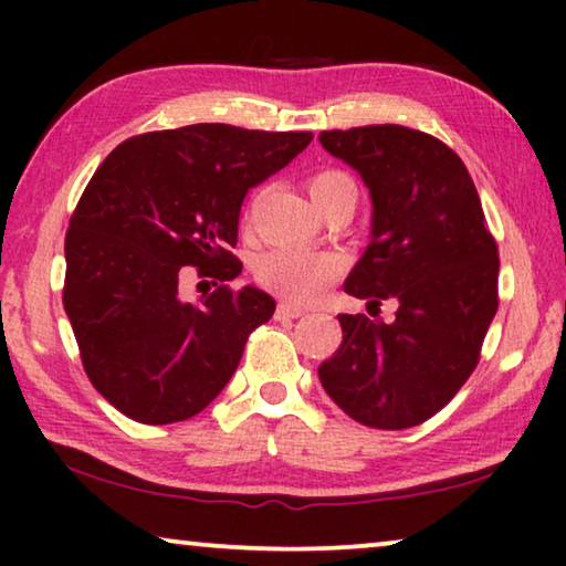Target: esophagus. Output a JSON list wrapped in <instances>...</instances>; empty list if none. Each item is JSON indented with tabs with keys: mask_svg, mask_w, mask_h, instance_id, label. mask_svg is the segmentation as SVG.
Segmentation results:
<instances>
[{
	"mask_svg": "<svg viewBox=\"0 0 566 566\" xmlns=\"http://www.w3.org/2000/svg\"><path fill=\"white\" fill-rule=\"evenodd\" d=\"M304 314H306V308L293 306V304H289V301H281V304H277V319H298V316H304Z\"/></svg>",
	"mask_w": 566,
	"mask_h": 566,
	"instance_id": "34e87169",
	"label": "esophagus"
}]
</instances>
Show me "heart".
I'll return each mask as SVG.
<instances>
[{
    "instance_id": "b5f03b06",
    "label": "heart",
    "mask_w": 566,
    "mask_h": 566,
    "mask_svg": "<svg viewBox=\"0 0 566 566\" xmlns=\"http://www.w3.org/2000/svg\"><path fill=\"white\" fill-rule=\"evenodd\" d=\"M308 192L319 211L337 198H358L355 180L343 169H322L308 177ZM339 273H343V260L337 254L293 250V247L262 254L254 270L260 285L293 304H312L337 281Z\"/></svg>"
}]
</instances>
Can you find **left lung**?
Listing matches in <instances>:
<instances>
[{
  "instance_id": "left-lung-1",
  "label": "left lung",
  "mask_w": 566,
  "mask_h": 566,
  "mask_svg": "<svg viewBox=\"0 0 566 566\" xmlns=\"http://www.w3.org/2000/svg\"><path fill=\"white\" fill-rule=\"evenodd\" d=\"M319 142L358 169L374 200L370 244L345 291L376 312L399 301L389 324L337 316L343 343L319 381L355 422L415 428L474 374L500 306L497 242L467 165L440 138L384 123L322 130Z\"/></svg>"
}]
</instances>
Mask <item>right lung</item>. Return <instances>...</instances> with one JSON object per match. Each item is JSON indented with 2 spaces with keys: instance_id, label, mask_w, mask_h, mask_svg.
Segmentation results:
<instances>
[{
  "instance_id": "add662e5",
  "label": "right lung",
  "mask_w": 566,
  "mask_h": 566,
  "mask_svg": "<svg viewBox=\"0 0 566 566\" xmlns=\"http://www.w3.org/2000/svg\"><path fill=\"white\" fill-rule=\"evenodd\" d=\"M312 138L196 123L130 136L92 175L66 231L64 308L84 374L118 412L190 420L234 376L275 312L265 291L229 285L242 273L231 252L242 200ZM185 266L220 289L185 302Z\"/></svg>"
}]
</instances>
